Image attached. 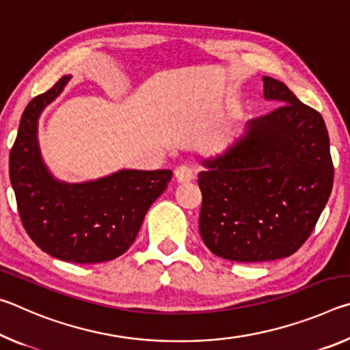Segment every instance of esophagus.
Instances as JSON below:
<instances>
[{
	"instance_id": "34e87169",
	"label": "esophagus",
	"mask_w": 350,
	"mask_h": 350,
	"mask_svg": "<svg viewBox=\"0 0 350 350\" xmlns=\"http://www.w3.org/2000/svg\"><path fill=\"white\" fill-rule=\"evenodd\" d=\"M174 177L179 183H189V182H193V179H194V173H193L191 168L185 167V165H182V167L176 168Z\"/></svg>"
}]
</instances>
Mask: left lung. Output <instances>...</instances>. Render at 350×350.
I'll use <instances>...</instances> for the list:
<instances>
[{"label":"left lung","mask_w":350,"mask_h":350,"mask_svg":"<svg viewBox=\"0 0 350 350\" xmlns=\"http://www.w3.org/2000/svg\"><path fill=\"white\" fill-rule=\"evenodd\" d=\"M264 98L281 103L253 118L222 154L202 159L199 232L219 258H287L327 204L334 165L325 123L282 81L264 75Z\"/></svg>","instance_id":"8db88e82"}]
</instances>
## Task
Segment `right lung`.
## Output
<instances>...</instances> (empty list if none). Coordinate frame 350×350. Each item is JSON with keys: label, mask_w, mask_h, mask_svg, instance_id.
<instances>
[{"label": "right lung", "mask_w": 350, "mask_h": 350, "mask_svg": "<svg viewBox=\"0 0 350 350\" xmlns=\"http://www.w3.org/2000/svg\"><path fill=\"white\" fill-rule=\"evenodd\" d=\"M70 75L29 102L10 150L9 176L23 227L41 250L75 264H97L125 253L151 204L167 189L170 170H118L96 180L55 179L38 145V118Z\"/></svg>", "instance_id": "add662e5"}]
</instances>
